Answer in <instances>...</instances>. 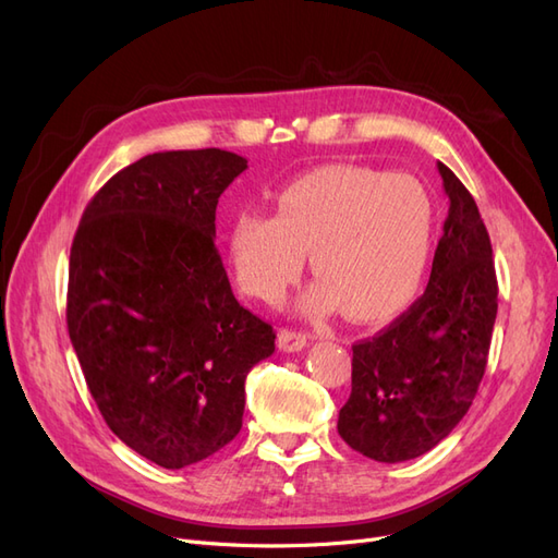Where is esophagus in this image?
I'll use <instances>...</instances> for the list:
<instances>
[{
    "mask_svg": "<svg viewBox=\"0 0 558 558\" xmlns=\"http://www.w3.org/2000/svg\"><path fill=\"white\" fill-rule=\"evenodd\" d=\"M307 344H310V337L305 332H298L291 328L279 330V349L293 353V351H302Z\"/></svg>",
    "mask_w": 558,
    "mask_h": 558,
    "instance_id": "1",
    "label": "esophagus"
}]
</instances>
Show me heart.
Masks as SVG:
<instances>
[{
  "mask_svg": "<svg viewBox=\"0 0 558 558\" xmlns=\"http://www.w3.org/2000/svg\"><path fill=\"white\" fill-rule=\"evenodd\" d=\"M433 207L410 174L356 165L307 172L277 197V216L240 211L228 228V256L242 289L277 300L298 279L310 248L320 279L310 305L373 318L408 302L424 277Z\"/></svg>",
  "mask_w": 558,
  "mask_h": 558,
  "instance_id": "1",
  "label": "heart"
}]
</instances>
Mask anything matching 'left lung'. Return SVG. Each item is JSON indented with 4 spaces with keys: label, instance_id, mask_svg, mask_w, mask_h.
<instances>
[{
    "label": "left lung",
    "instance_id": "8db88e82",
    "mask_svg": "<svg viewBox=\"0 0 558 558\" xmlns=\"http://www.w3.org/2000/svg\"><path fill=\"white\" fill-rule=\"evenodd\" d=\"M449 214L430 281L414 305L353 344L342 440L379 463L416 459L468 414L486 369L498 312L492 240L475 199L437 162Z\"/></svg>",
    "mask_w": 558,
    "mask_h": 558
}]
</instances>
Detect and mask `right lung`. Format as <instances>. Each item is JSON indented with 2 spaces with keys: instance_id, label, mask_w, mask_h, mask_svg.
Instances as JSON below:
<instances>
[{
  "instance_id": "obj_1",
  "label": "right lung",
  "mask_w": 558,
  "mask_h": 558,
  "mask_svg": "<svg viewBox=\"0 0 558 558\" xmlns=\"http://www.w3.org/2000/svg\"><path fill=\"white\" fill-rule=\"evenodd\" d=\"M246 170L221 148L162 150L113 174L83 211L66 328L107 426L167 470L242 428L248 369L275 330L232 295L216 205Z\"/></svg>"
}]
</instances>
